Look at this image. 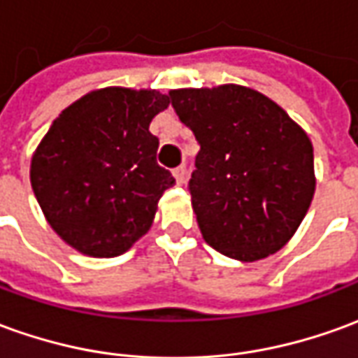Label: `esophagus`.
<instances>
[{"mask_svg":"<svg viewBox=\"0 0 358 358\" xmlns=\"http://www.w3.org/2000/svg\"><path fill=\"white\" fill-rule=\"evenodd\" d=\"M173 177L177 183H183L185 179V165H179V167H175L173 169Z\"/></svg>","mask_w":358,"mask_h":358,"instance_id":"esophagus-1","label":"esophagus"}]
</instances>
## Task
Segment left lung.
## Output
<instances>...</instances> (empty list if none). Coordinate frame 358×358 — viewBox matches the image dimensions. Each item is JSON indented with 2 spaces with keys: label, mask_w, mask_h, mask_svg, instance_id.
Segmentation results:
<instances>
[{
  "label": "left lung",
  "mask_w": 358,
  "mask_h": 358,
  "mask_svg": "<svg viewBox=\"0 0 358 358\" xmlns=\"http://www.w3.org/2000/svg\"><path fill=\"white\" fill-rule=\"evenodd\" d=\"M169 97L201 144L187 189L204 241L241 263L282 250L315 193L304 128L245 85L185 87Z\"/></svg>",
  "instance_id": "left-lung-1"
}]
</instances>
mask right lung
Instances as JSON below:
<instances>
[{"instance_id":"right-lung-1","label":"right lung","mask_w":358,"mask_h":358,"mask_svg":"<svg viewBox=\"0 0 358 358\" xmlns=\"http://www.w3.org/2000/svg\"><path fill=\"white\" fill-rule=\"evenodd\" d=\"M157 90L90 91L52 122L31 159V185L50 228L90 257H117L148 230L173 175L159 167L152 118Z\"/></svg>"}]
</instances>
